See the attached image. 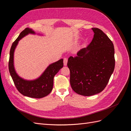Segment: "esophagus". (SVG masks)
Segmentation results:
<instances>
[{"label":"esophagus","mask_w":131,"mask_h":131,"mask_svg":"<svg viewBox=\"0 0 131 131\" xmlns=\"http://www.w3.org/2000/svg\"><path fill=\"white\" fill-rule=\"evenodd\" d=\"M67 62H68V59L64 58V60H63V63H64V66H66L67 65Z\"/></svg>","instance_id":"obj_1"}]
</instances>
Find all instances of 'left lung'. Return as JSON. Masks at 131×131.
<instances>
[{
	"instance_id": "left-lung-1",
	"label": "left lung",
	"mask_w": 131,
	"mask_h": 131,
	"mask_svg": "<svg viewBox=\"0 0 131 131\" xmlns=\"http://www.w3.org/2000/svg\"><path fill=\"white\" fill-rule=\"evenodd\" d=\"M90 45L68 58L70 83L74 92L84 96L101 92L108 84L115 68L114 47L102 30L93 28Z\"/></svg>"
}]
</instances>
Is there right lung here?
Instances as JSON below:
<instances>
[{
	"label": "right lung",
	"instance_id": "1",
	"mask_svg": "<svg viewBox=\"0 0 131 131\" xmlns=\"http://www.w3.org/2000/svg\"><path fill=\"white\" fill-rule=\"evenodd\" d=\"M37 33L31 28H26L19 34L18 38L13 42L10 51L9 69L16 88L23 96L34 98H41L47 96L52 91L53 78L63 67V59L51 63L43 71L40 77L34 80H26L19 76L14 66V52L18 41L28 34ZM39 35H42L37 34Z\"/></svg>",
	"mask_w": 131,
	"mask_h": 131
}]
</instances>
